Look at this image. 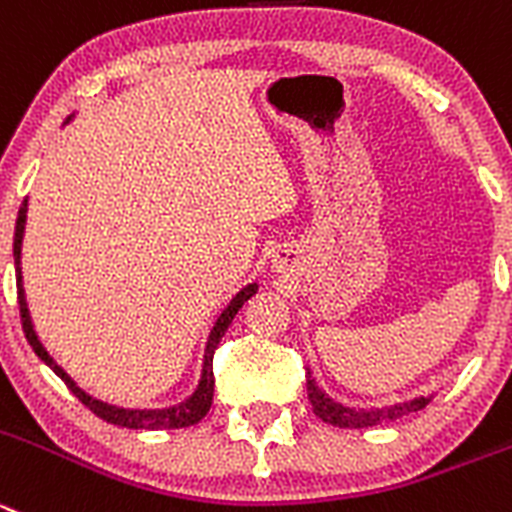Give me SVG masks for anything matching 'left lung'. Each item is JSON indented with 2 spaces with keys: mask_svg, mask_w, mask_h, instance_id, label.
<instances>
[{
  "mask_svg": "<svg viewBox=\"0 0 512 512\" xmlns=\"http://www.w3.org/2000/svg\"><path fill=\"white\" fill-rule=\"evenodd\" d=\"M308 399L315 417H321L326 424L343 429H361L374 427V424L381 422H396V419L407 417V414L419 412V409H424L432 401V394L414 396L409 401H396V404H389V407H348V404L328 396L321 386L315 384L313 374L308 369Z\"/></svg>",
  "mask_w": 512,
  "mask_h": 512,
  "instance_id": "left-lung-1",
  "label": "left lung"
}]
</instances>
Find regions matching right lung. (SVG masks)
Masks as SVG:
<instances>
[{"label":"right lung","instance_id":"obj_1","mask_svg":"<svg viewBox=\"0 0 512 512\" xmlns=\"http://www.w3.org/2000/svg\"><path fill=\"white\" fill-rule=\"evenodd\" d=\"M75 116H70L68 121H73ZM25 224H27V199L22 202V207H19V214H17V227H14V270H17V300H19V315H22V328H25V336L27 341H30L32 351L40 356V361H45L47 366H50L52 371H55L57 376H60L65 384H68V389L73 391L75 396H78L80 401H83L85 407L90 409L93 414H98L100 419H105V422L111 424H118V427H128V429H148V432H156V429H181V427H191V424H197L199 419H204V414L209 412V407H212V396H214V371H212V358H214V351H217L219 341H222V336L227 333L229 323L234 321V315H237V310L242 308V305L247 303V300L252 298V295L257 293V288L260 285L257 283H250L245 285V288L240 290V293L234 295L232 300L227 303V308L219 313V318L214 321L212 331H209V338H207V346H204V358H202V374H199V384L197 389L191 391L189 396H186L184 401H179V404H171V407H161V409H128V407H118V404H108V401L103 399H95L93 394H88L85 389H80L78 384H75L73 379H70V374L65 369H62L60 364H57L55 358L47 353V348L42 346V341L37 338V331H35V323H32V315H30V308H27V295H25V285H22V240H25Z\"/></svg>","mask_w":512,"mask_h":512}]
</instances>
